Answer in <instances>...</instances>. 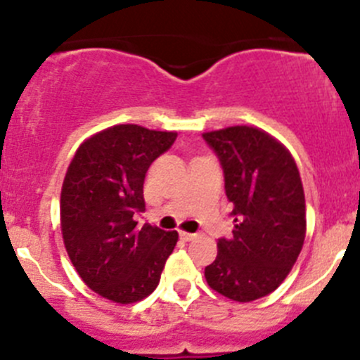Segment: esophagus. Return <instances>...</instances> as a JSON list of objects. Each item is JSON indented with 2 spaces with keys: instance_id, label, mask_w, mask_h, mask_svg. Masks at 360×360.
Instances as JSON below:
<instances>
[{
  "instance_id": "obj_1",
  "label": "esophagus",
  "mask_w": 360,
  "mask_h": 360,
  "mask_svg": "<svg viewBox=\"0 0 360 360\" xmlns=\"http://www.w3.org/2000/svg\"><path fill=\"white\" fill-rule=\"evenodd\" d=\"M197 237H198V233H186V231H181V238L186 242L193 240V238H197Z\"/></svg>"
}]
</instances>
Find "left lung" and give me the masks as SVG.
Listing matches in <instances>:
<instances>
[{"mask_svg": "<svg viewBox=\"0 0 360 360\" xmlns=\"http://www.w3.org/2000/svg\"><path fill=\"white\" fill-rule=\"evenodd\" d=\"M223 167L233 203V237L219 238L207 284L233 301L259 300L282 284L300 256L307 231L300 170L270 134L248 125L203 134Z\"/></svg>", "mask_w": 360, "mask_h": 360, "instance_id": "left-lung-1", "label": "left lung"}]
</instances>
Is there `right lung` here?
Returning <instances> with one entry per match:
<instances>
[{
    "label": "right lung",
    "mask_w": 360,
    "mask_h": 360,
    "mask_svg": "<svg viewBox=\"0 0 360 360\" xmlns=\"http://www.w3.org/2000/svg\"><path fill=\"white\" fill-rule=\"evenodd\" d=\"M176 132L115 125L86 139L69 163L60 193V228L72 266L92 291L115 303L157 289L177 231L137 226L148 169Z\"/></svg>",
    "instance_id": "obj_1"
}]
</instances>
